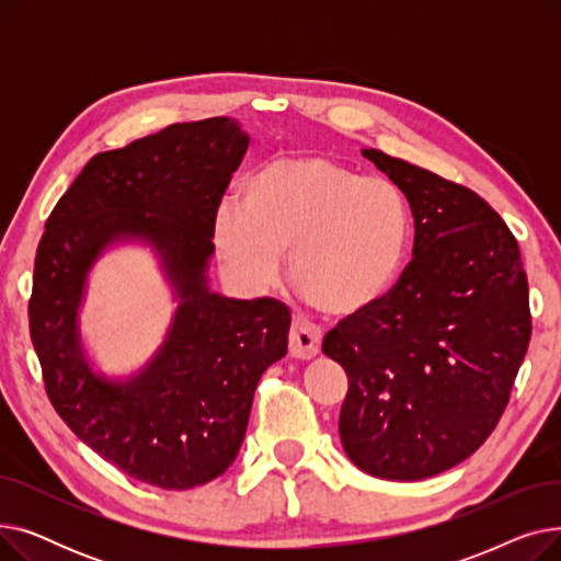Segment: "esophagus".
I'll return each instance as SVG.
<instances>
[{
	"mask_svg": "<svg viewBox=\"0 0 561 561\" xmlns=\"http://www.w3.org/2000/svg\"><path fill=\"white\" fill-rule=\"evenodd\" d=\"M320 341H322V332L320 328L311 325V322L296 318L290 325V334H288V352L290 357L296 359H313L320 350Z\"/></svg>",
	"mask_w": 561,
	"mask_h": 561,
	"instance_id": "esophagus-1",
	"label": "esophagus"
}]
</instances>
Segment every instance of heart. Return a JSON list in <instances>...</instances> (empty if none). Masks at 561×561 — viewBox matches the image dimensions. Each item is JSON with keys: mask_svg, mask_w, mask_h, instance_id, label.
<instances>
[{"mask_svg": "<svg viewBox=\"0 0 561 561\" xmlns=\"http://www.w3.org/2000/svg\"><path fill=\"white\" fill-rule=\"evenodd\" d=\"M409 206L387 176H362L325 157H282L243 184V209L222 204L216 248L250 290L271 288L288 250L290 282L318 311L350 316L398 282L409 250Z\"/></svg>", "mask_w": 561, "mask_h": 561, "instance_id": "b5f03b06", "label": "heart"}]
</instances>
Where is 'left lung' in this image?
<instances>
[{
    "label": "left lung",
    "mask_w": 561,
    "mask_h": 561,
    "mask_svg": "<svg viewBox=\"0 0 561 561\" xmlns=\"http://www.w3.org/2000/svg\"><path fill=\"white\" fill-rule=\"evenodd\" d=\"M404 193L414 259L370 309L322 339L347 373L339 434L366 473L416 482L473 455L505 414L533 336L514 233L486 199L379 150Z\"/></svg>",
    "instance_id": "left-lung-1"
}]
</instances>
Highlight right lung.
I'll return each mask as SVG.
<instances>
[{
	"mask_svg": "<svg viewBox=\"0 0 561 561\" xmlns=\"http://www.w3.org/2000/svg\"><path fill=\"white\" fill-rule=\"evenodd\" d=\"M248 142L231 117L170 125L95 154L45 222L28 332L47 398L85 446L145 484L193 489L222 476L263 370L286 355L284 302L206 286L218 206ZM125 238L160 252L181 307L148 368L111 382L80 355L76 311L94 259Z\"/></svg>",
	"mask_w": 561,
	"mask_h": 561,
	"instance_id": "right-lung-1",
	"label": "right lung"
}]
</instances>
